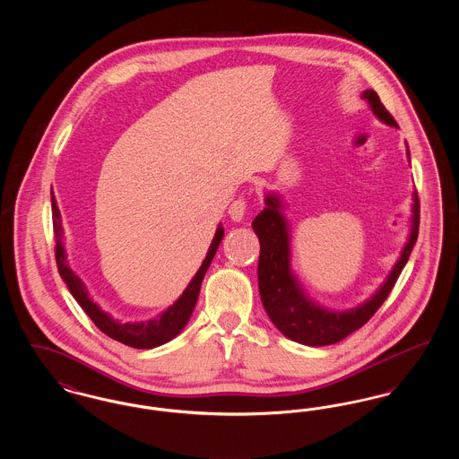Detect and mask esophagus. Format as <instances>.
Listing matches in <instances>:
<instances>
[{
    "mask_svg": "<svg viewBox=\"0 0 459 459\" xmlns=\"http://www.w3.org/2000/svg\"><path fill=\"white\" fill-rule=\"evenodd\" d=\"M246 210H247V203L244 197H238L236 201H232V204L229 206V215L234 221H240L246 215Z\"/></svg>",
    "mask_w": 459,
    "mask_h": 459,
    "instance_id": "obj_1",
    "label": "esophagus"
}]
</instances>
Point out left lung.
Returning <instances> with one entry per match:
<instances>
[{"mask_svg":"<svg viewBox=\"0 0 459 459\" xmlns=\"http://www.w3.org/2000/svg\"><path fill=\"white\" fill-rule=\"evenodd\" d=\"M361 96L368 101L373 115L378 120L397 127L393 115L382 105L378 94L373 89L363 91ZM406 154L410 160V150ZM264 204L266 206L262 213H258V217L253 220V230L260 239V296L263 307L273 325L290 341L315 348L335 344L346 339L354 330L363 327L387 299L415 246L420 225V201L416 191L411 204V229L399 260L370 299L344 311L324 307L306 294L290 268V230L284 217L282 197L275 193H266Z\"/></svg>","mask_w":459,"mask_h":459,"instance_id":"left-lung-1","label":"left lung"}]
</instances>
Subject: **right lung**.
<instances>
[{
  "instance_id": "add662e5",
  "label": "right lung",
  "mask_w": 459,
  "mask_h": 459,
  "mask_svg": "<svg viewBox=\"0 0 459 459\" xmlns=\"http://www.w3.org/2000/svg\"><path fill=\"white\" fill-rule=\"evenodd\" d=\"M51 210H53V232H55V242H56L55 256H56L60 277L65 281L70 294L88 313L89 318L94 322L96 327L111 339L118 341L126 346L135 348V350H152L156 346H161V344L172 341L182 332V328L187 325V322L195 311L201 282H203L204 273H206L208 266L212 264V260L219 249L220 240L223 238L221 223L217 227L215 238L208 247L204 262L201 263L196 275L193 277V281L186 287V290L182 292V296L175 301L174 305L169 306L163 313H160L156 318H152V320L122 324V322L115 320L107 311H103L89 298L88 287L81 281V277L75 275L74 270L68 266L65 244H64L65 234H64V225H62V215H60V210H58V204H56V199L53 196V193H51Z\"/></svg>"
}]
</instances>
